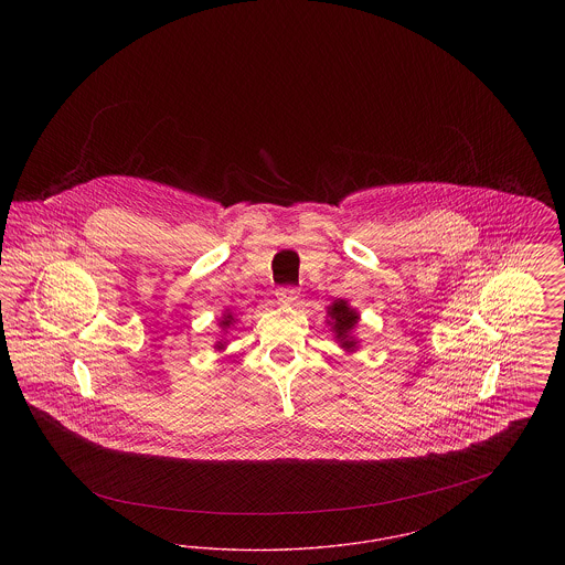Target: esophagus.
<instances>
[{"label":"esophagus","instance_id":"esophagus-1","mask_svg":"<svg viewBox=\"0 0 565 565\" xmlns=\"http://www.w3.org/2000/svg\"><path fill=\"white\" fill-rule=\"evenodd\" d=\"M298 298H300V292L292 288V286H284V288H279L277 290V300H279V305H286V307H290V305H296L298 302Z\"/></svg>","mask_w":565,"mask_h":565}]
</instances>
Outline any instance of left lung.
Masks as SVG:
<instances>
[{
	"instance_id": "8db88e82",
	"label": "left lung",
	"mask_w": 565,
	"mask_h": 565,
	"mask_svg": "<svg viewBox=\"0 0 565 565\" xmlns=\"http://www.w3.org/2000/svg\"><path fill=\"white\" fill-rule=\"evenodd\" d=\"M330 323H332V330L337 332V337L341 339L343 348H353V341L350 339V332L353 330V326L358 323V313L351 309L350 305L345 300H337L330 311Z\"/></svg>"
}]
</instances>
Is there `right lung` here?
<instances>
[{
    "mask_svg": "<svg viewBox=\"0 0 565 565\" xmlns=\"http://www.w3.org/2000/svg\"><path fill=\"white\" fill-rule=\"evenodd\" d=\"M231 322H233V316H226V318L222 320V326H228Z\"/></svg>",
    "mask_w": 565,
    "mask_h": 565,
    "instance_id": "1",
    "label": "right lung"
}]
</instances>
